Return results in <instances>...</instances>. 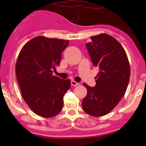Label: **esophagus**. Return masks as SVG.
<instances>
[{
    "instance_id": "obj_1",
    "label": "esophagus",
    "mask_w": 146,
    "mask_h": 146,
    "mask_svg": "<svg viewBox=\"0 0 146 146\" xmlns=\"http://www.w3.org/2000/svg\"><path fill=\"white\" fill-rule=\"evenodd\" d=\"M78 85H79L78 82H75L74 80H71V86H76Z\"/></svg>"
}]
</instances>
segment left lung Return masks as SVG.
I'll list each match as a JSON object with an SVG mask.
<instances>
[{"mask_svg": "<svg viewBox=\"0 0 146 146\" xmlns=\"http://www.w3.org/2000/svg\"><path fill=\"white\" fill-rule=\"evenodd\" d=\"M86 44L92 62L99 67L96 85L86 83L87 95L82 102L83 111L89 115L102 117L111 111L123 97L130 76V67L122 45L108 34L92 36Z\"/></svg>", "mask_w": 146, "mask_h": 146, "instance_id": "left-lung-1", "label": "left lung"}]
</instances>
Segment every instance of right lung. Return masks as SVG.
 Listing matches in <instances>:
<instances>
[{"instance_id": "right-lung-1", "label": "right lung", "mask_w": 146, "mask_h": 146, "mask_svg": "<svg viewBox=\"0 0 146 146\" xmlns=\"http://www.w3.org/2000/svg\"><path fill=\"white\" fill-rule=\"evenodd\" d=\"M67 40L38 36L21 49L16 73L22 96L32 111L43 117H52L60 112L64 96L70 88V80L53 76L59 66Z\"/></svg>"}]
</instances>
